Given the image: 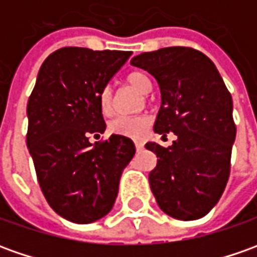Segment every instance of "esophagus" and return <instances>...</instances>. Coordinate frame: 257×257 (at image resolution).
Returning a JSON list of instances; mask_svg holds the SVG:
<instances>
[{
    "label": "esophagus",
    "mask_w": 257,
    "mask_h": 257,
    "mask_svg": "<svg viewBox=\"0 0 257 257\" xmlns=\"http://www.w3.org/2000/svg\"><path fill=\"white\" fill-rule=\"evenodd\" d=\"M135 148H136V151H142L143 143L139 142V141H135Z\"/></svg>",
    "instance_id": "34e87169"
}]
</instances>
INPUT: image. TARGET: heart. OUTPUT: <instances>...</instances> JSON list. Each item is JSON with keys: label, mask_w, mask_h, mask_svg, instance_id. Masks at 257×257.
<instances>
[{"label": "heart", "mask_w": 257, "mask_h": 257, "mask_svg": "<svg viewBox=\"0 0 257 257\" xmlns=\"http://www.w3.org/2000/svg\"><path fill=\"white\" fill-rule=\"evenodd\" d=\"M126 83L142 94H148L152 90V81L149 76L143 71H139V70L129 73L128 77H126ZM99 105H101V109L104 114H109L112 111L114 94H112L111 87H105L102 91L99 92ZM148 123H149V118L145 115H135V116L121 115L109 123V128L119 135L129 136V138H139V136H142L145 129L148 128Z\"/></svg>", "instance_id": "b5f03b06"}]
</instances>
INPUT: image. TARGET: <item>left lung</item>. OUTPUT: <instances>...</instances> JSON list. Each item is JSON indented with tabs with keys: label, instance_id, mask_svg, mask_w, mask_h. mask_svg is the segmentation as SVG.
Returning a JSON list of instances; mask_svg holds the SVG:
<instances>
[{
	"label": "left lung",
	"instance_id": "8db88e82",
	"mask_svg": "<svg viewBox=\"0 0 257 257\" xmlns=\"http://www.w3.org/2000/svg\"><path fill=\"white\" fill-rule=\"evenodd\" d=\"M131 64L151 73L160 88L153 131L177 136L169 148L145 145L158 158L149 173L152 193L167 215L198 219L214 208L229 179L236 136L231 94L215 64L193 48L146 52Z\"/></svg>",
	"mask_w": 257,
	"mask_h": 257
}]
</instances>
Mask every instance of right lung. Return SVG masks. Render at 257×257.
<instances>
[{"label":"right lung","instance_id":"obj_1","mask_svg":"<svg viewBox=\"0 0 257 257\" xmlns=\"http://www.w3.org/2000/svg\"><path fill=\"white\" fill-rule=\"evenodd\" d=\"M132 52L62 48L43 62L28 101L26 145L49 205L64 219L90 224L105 216L123 169L135 155L132 139L105 131L102 91Z\"/></svg>","mask_w":257,"mask_h":257}]
</instances>
